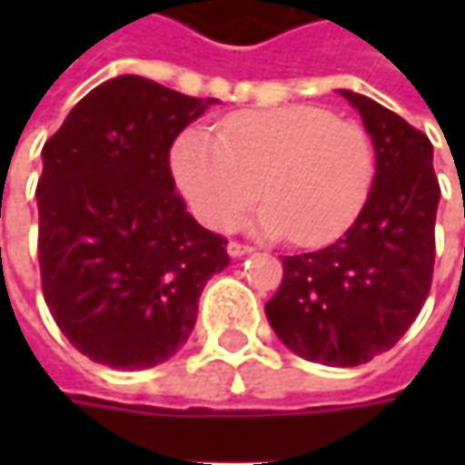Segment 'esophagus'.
Listing matches in <instances>:
<instances>
[{
	"instance_id": "obj_1",
	"label": "esophagus",
	"mask_w": 465,
	"mask_h": 465,
	"mask_svg": "<svg viewBox=\"0 0 465 465\" xmlns=\"http://www.w3.org/2000/svg\"><path fill=\"white\" fill-rule=\"evenodd\" d=\"M227 253H230L232 259H241V256H248V253H253V248H251L248 242L230 241V242H227Z\"/></svg>"
}]
</instances>
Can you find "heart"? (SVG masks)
<instances>
[{
  "instance_id": "1",
  "label": "heart",
  "mask_w": 465,
  "mask_h": 465,
  "mask_svg": "<svg viewBox=\"0 0 465 465\" xmlns=\"http://www.w3.org/2000/svg\"><path fill=\"white\" fill-rule=\"evenodd\" d=\"M175 183L214 230L245 220L266 238L323 245L347 232L375 183L372 136L318 105H282L230 116L217 136L186 129L170 153Z\"/></svg>"
}]
</instances>
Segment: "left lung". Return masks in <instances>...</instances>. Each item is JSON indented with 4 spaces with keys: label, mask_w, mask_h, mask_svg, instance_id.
I'll return each instance as SVG.
<instances>
[{
    "label": "left lung",
    "mask_w": 465,
    "mask_h": 465,
    "mask_svg": "<svg viewBox=\"0 0 465 465\" xmlns=\"http://www.w3.org/2000/svg\"><path fill=\"white\" fill-rule=\"evenodd\" d=\"M339 95L372 136V193L329 248L282 259L284 279L266 302V318L302 360L354 367L393 347L427 300L440 183L427 134L367 95Z\"/></svg>",
    "instance_id": "1"
}]
</instances>
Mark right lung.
Masks as SVG:
<instances>
[{"label": "right lung", "mask_w": 465, "mask_h": 465, "mask_svg": "<svg viewBox=\"0 0 465 465\" xmlns=\"http://www.w3.org/2000/svg\"><path fill=\"white\" fill-rule=\"evenodd\" d=\"M220 100L121 74L90 90L44 144L38 261L48 311L93 362L147 370L183 347L199 297L230 263L186 212L170 147Z\"/></svg>", "instance_id": "1"}]
</instances>
